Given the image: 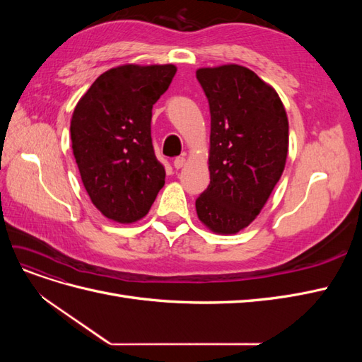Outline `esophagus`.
I'll return each mask as SVG.
<instances>
[{
    "instance_id": "34e87169",
    "label": "esophagus",
    "mask_w": 362,
    "mask_h": 362,
    "mask_svg": "<svg viewBox=\"0 0 362 362\" xmlns=\"http://www.w3.org/2000/svg\"><path fill=\"white\" fill-rule=\"evenodd\" d=\"M185 164V157H177L173 160V168L175 169H181Z\"/></svg>"
}]
</instances>
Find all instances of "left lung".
<instances>
[{
	"label": "left lung",
	"instance_id": "1",
	"mask_svg": "<svg viewBox=\"0 0 362 362\" xmlns=\"http://www.w3.org/2000/svg\"><path fill=\"white\" fill-rule=\"evenodd\" d=\"M211 115L210 184L196 199L199 221L231 235L255 221L288 154V119L270 84L240 64L199 68Z\"/></svg>",
	"mask_w": 362,
	"mask_h": 362
}]
</instances>
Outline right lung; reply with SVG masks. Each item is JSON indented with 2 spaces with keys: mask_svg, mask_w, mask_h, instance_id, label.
Returning <instances> with one entry per match:
<instances>
[{
  "mask_svg": "<svg viewBox=\"0 0 362 362\" xmlns=\"http://www.w3.org/2000/svg\"><path fill=\"white\" fill-rule=\"evenodd\" d=\"M175 72V64H122L98 76L75 105L71 140L76 166L92 204L113 222L144 218L164 185L151 117Z\"/></svg>",
  "mask_w": 362,
  "mask_h": 362,
  "instance_id": "1",
  "label": "right lung"
}]
</instances>
